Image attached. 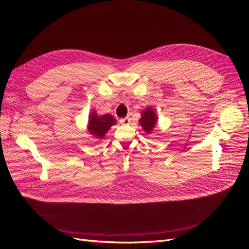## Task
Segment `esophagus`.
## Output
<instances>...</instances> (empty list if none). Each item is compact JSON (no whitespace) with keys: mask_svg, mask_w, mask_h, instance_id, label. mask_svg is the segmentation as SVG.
Masks as SVG:
<instances>
[{"mask_svg":"<svg viewBox=\"0 0 249 249\" xmlns=\"http://www.w3.org/2000/svg\"><path fill=\"white\" fill-rule=\"evenodd\" d=\"M130 123H131V119H130V117H124V118H122V119H120V124H124V125H125V124H130Z\"/></svg>","mask_w":249,"mask_h":249,"instance_id":"34e87169","label":"esophagus"}]
</instances>
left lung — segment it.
Instances as JSON below:
<instances>
[{
  "instance_id": "8db88e82",
  "label": "left lung",
  "mask_w": 249,
  "mask_h": 249,
  "mask_svg": "<svg viewBox=\"0 0 249 249\" xmlns=\"http://www.w3.org/2000/svg\"><path fill=\"white\" fill-rule=\"evenodd\" d=\"M139 124L142 126L143 131L146 134H150L156 127L158 124V116L155 109L147 107L141 112V118L139 119Z\"/></svg>"
}]
</instances>
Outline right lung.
<instances>
[{
    "label": "right lung",
    "instance_id": "1",
    "mask_svg": "<svg viewBox=\"0 0 249 249\" xmlns=\"http://www.w3.org/2000/svg\"><path fill=\"white\" fill-rule=\"evenodd\" d=\"M116 124V119L111 114L99 115L96 111L92 110L88 117L87 131L96 139H104L105 135L110 130V127Z\"/></svg>",
    "mask_w": 249,
    "mask_h": 249
}]
</instances>
